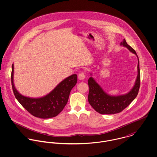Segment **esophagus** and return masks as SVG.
Instances as JSON below:
<instances>
[{
  "instance_id": "obj_1",
  "label": "esophagus",
  "mask_w": 157,
  "mask_h": 157,
  "mask_svg": "<svg viewBox=\"0 0 157 157\" xmlns=\"http://www.w3.org/2000/svg\"><path fill=\"white\" fill-rule=\"evenodd\" d=\"M78 78L80 80H83L85 77V73L84 71H81L79 74H78Z\"/></svg>"
}]
</instances>
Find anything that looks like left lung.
<instances>
[{
	"label": "left lung",
	"instance_id": "1",
	"mask_svg": "<svg viewBox=\"0 0 157 157\" xmlns=\"http://www.w3.org/2000/svg\"><path fill=\"white\" fill-rule=\"evenodd\" d=\"M121 45L126 47L137 56L135 51L126 43L125 39L121 43ZM138 75L134 86L130 92L125 95L119 96L109 95L102 90L92 77H90L88 79L90 88L88 101L94 109L101 114H114L121 112L131 104L137 96L140 86V70L138 57Z\"/></svg>",
	"mask_w": 157,
	"mask_h": 157
}]
</instances>
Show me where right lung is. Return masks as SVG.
<instances>
[{
	"label": "right lung",
	"mask_w": 157,
	"mask_h": 157,
	"mask_svg": "<svg viewBox=\"0 0 157 157\" xmlns=\"http://www.w3.org/2000/svg\"><path fill=\"white\" fill-rule=\"evenodd\" d=\"M14 65H12L11 85L14 94L23 107L33 116L49 118L57 116L67 103L69 94L77 82V76L73 74L60 82L49 94L44 97L32 98L18 92L13 83Z\"/></svg>",
	"instance_id": "obj_1"
}]
</instances>
